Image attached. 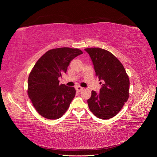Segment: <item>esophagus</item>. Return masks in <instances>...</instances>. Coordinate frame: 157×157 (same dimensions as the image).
Instances as JSON below:
<instances>
[{
	"mask_svg": "<svg viewBox=\"0 0 157 157\" xmlns=\"http://www.w3.org/2000/svg\"><path fill=\"white\" fill-rule=\"evenodd\" d=\"M76 91L77 92H81L82 90H83V88H82V87H81V86H76Z\"/></svg>",
	"mask_w": 157,
	"mask_h": 157,
	"instance_id": "1",
	"label": "esophagus"
}]
</instances>
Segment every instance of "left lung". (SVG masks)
Instances as JSON below:
<instances>
[{
	"mask_svg": "<svg viewBox=\"0 0 157 157\" xmlns=\"http://www.w3.org/2000/svg\"><path fill=\"white\" fill-rule=\"evenodd\" d=\"M93 62L96 76L102 84L99 94L92 90L87 101L90 110L98 118L108 120L120 112L129 97L130 81L120 60L100 48H86Z\"/></svg>",
	"mask_w": 157,
	"mask_h": 157,
	"instance_id": "1",
	"label": "left lung"
}]
</instances>
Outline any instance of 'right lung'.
<instances>
[{"instance_id":"obj_1","label":"right lung","mask_w":157,"mask_h":157,"mask_svg":"<svg viewBox=\"0 0 157 157\" xmlns=\"http://www.w3.org/2000/svg\"><path fill=\"white\" fill-rule=\"evenodd\" d=\"M83 53L77 48H59L45 53L37 61L28 79V95L37 113L45 118L59 119L67 111L76 90L59 85L74 58Z\"/></svg>"}]
</instances>
